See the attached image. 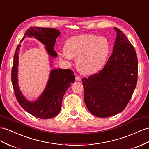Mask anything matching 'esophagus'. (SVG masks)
<instances>
[{
    "mask_svg": "<svg viewBox=\"0 0 149 149\" xmlns=\"http://www.w3.org/2000/svg\"><path fill=\"white\" fill-rule=\"evenodd\" d=\"M75 80H76V81H81V80H82V79L79 76L77 75V76H75Z\"/></svg>",
    "mask_w": 149,
    "mask_h": 149,
    "instance_id": "obj_1",
    "label": "esophagus"
}]
</instances>
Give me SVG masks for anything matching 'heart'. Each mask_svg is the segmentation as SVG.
I'll list each match as a JSON object with an SVG mask.
<instances>
[{
    "mask_svg": "<svg viewBox=\"0 0 149 149\" xmlns=\"http://www.w3.org/2000/svg\"><path fill=\"white\" fill-rule=\"evenodd\" d=\"M110 50V45L104 37L83 35L70 38L65 48L60 49L63 58L71 60L77 57V66L85 74H94L104 66Z\"/></svg>",
    "mask_w": 149,
    "mask_h": 149,
    "instance_id": "b5f03b06",
    "label": "heart"
}]
</instances>
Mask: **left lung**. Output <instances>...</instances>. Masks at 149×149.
<instances>
[{"label": "left lung", "instance_id": "1", "mask_svg": "<svg viewBox=\"0 0 149 149\" xmlns=\"http://www.w3.org/2000/svg\"><path fill=\"white\" fill-rule=\"evenodd\" d=\"M113 53L98 73L83 78L86 107L93 115L109 117L120 113L130 100L137 83L138 60L135 49L120 29Z\"/></svg>", "mask_w": 149, "mask_h": 149}]
</instances>
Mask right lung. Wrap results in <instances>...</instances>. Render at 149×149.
<instances>
[{"label":"right lung","instance_id":"obj_1","mask_svg":"<svg viewBox=\"0 0 149 149\" xmlns=\"http://www.w3.org/2000/svg\"><path fill=\"white\" fill-rule=\"evenodd\" d=\"M59 30L54 28L31 27L28 29L21 42L26 36L34 37L45 45L49 56L56 58V52L53 49L56 39L60 35ZM19 45L14 53L11 79L15 96L21 107L34 116L41 119H49L60 113L62 99L71 84L75 81L74 72L70 69H53L45 90L37 100L29 101L22 95L18 85L17 72L19 63ZM52 60V59H51Z\"/></svg>","mask_w":149,"mask_h":149}]
</instances>
